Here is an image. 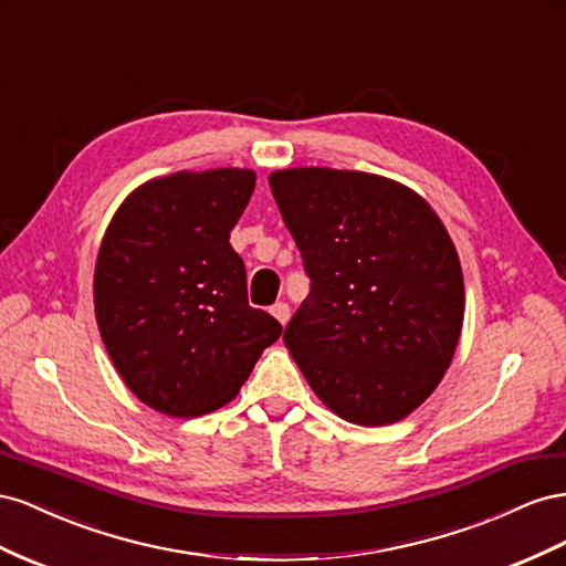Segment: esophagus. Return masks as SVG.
Wrapping results in <instances>:
<instances>
[{
  "mask_svg": "<svg viewBox=\"0 0 566 566\" xmlns=\"http://www.w3.org/2000/svg\"><path fill=\"white\" fill-rule=\"evenodd\" d=\"M270 313L280 319V325L284 327L286 322H289V317H292V308H289V303H284V301H280V303H274L272 308H270Z\"/></svg>",
  "mask_w": 566,
  "mask_h": 566,
  "instance_id": "1",
  "label": "esophagus"
}]
</instances>
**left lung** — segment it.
<instances>
[{"mask_svg":"<svg viewBox=\"0 0 566 566\" xmlns=\"http://www.w3.org/2000/svg\"><path fill=\"white\" fill-rule=\"evenodd\" d=\"M311 277L284 344L325 406L360 427L408 417L453 360L464 317L458 251L431 206L381 175H270Z\"/></svg>","mask_w":566,"mask_h":566,"instance_id":"obj_1","label":"left lung"}]
</instances>
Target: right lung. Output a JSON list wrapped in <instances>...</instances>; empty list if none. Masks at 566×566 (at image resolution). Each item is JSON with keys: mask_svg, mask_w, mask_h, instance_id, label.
I'll list each match as a JSON object with an SVG mask.
<instances>
[{"mask_svg": "<svg viewBox=\"0 0 566 566\" xmlns=\"http://www.w3.org/2000/svg\"><path fill=\"white\" fill-rule=\"evenodd\" d=\"M253 187L247 168L158 177L123 201L102 239L96 325L127 389L158 412L222 408L282 334L249 305L230 244Z\"/></svg>", "mask_w": 566, "mask_h": 566, "instance_id": "right-lung-1", "label": "right lung"}]
</instances>
